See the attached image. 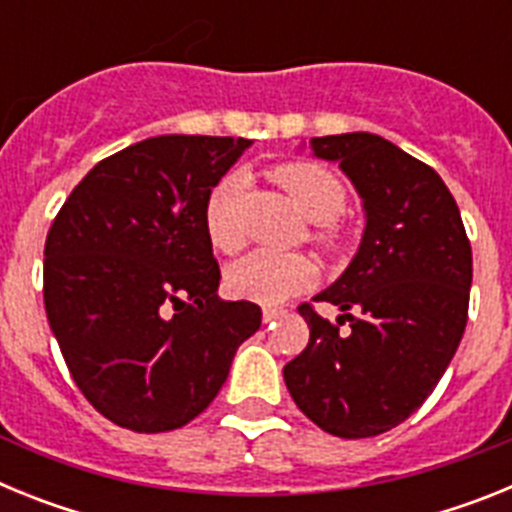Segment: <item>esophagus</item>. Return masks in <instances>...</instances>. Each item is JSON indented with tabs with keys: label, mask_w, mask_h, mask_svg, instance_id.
<instances>
[{
	"label": "esophagus",
	"mask_w": 512,
	"mask_h": 512,
	"mask_svg": "<svg viewBox=\"0 0 512 512\" xmlns=\"http://www.w3.org/2000/svg\"><path fill=\"white\" fill-rule=\"evenodd\" d=\"M282 315H284V310H277V307H264V312H261L264 323H274V320H279Z\"/></svg>",
	"instance_id": "1"
}]
</instances>
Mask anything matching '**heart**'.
<instances>
[{"instance_id": "1", "label": "heart", "mask_w": 512, "mask_h": 512, "mask_svg": "<svg viewBox=\"0 0 512 512\" xmlns=\"http://www.w3.org/2000/svg\"><path fill=\"white\" fill-rule=\"evenodd\" d=\"M274 179L289 192L302 215L315 223V238L325 246H336V220L346 210V187L333 171L312 161H292L274 169ZM238 194L241 179L235 174L223 176L210 189L205 200V233L217 251H235L241 246L238 228ZM318 269L305 253H279L256 248L246 253L225 271V287L233 297L279 305L310 287Z\"/></svg>"}]
</instances>
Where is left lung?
Returning a JSON list of instances; mask_svg holds the SVG:
<instances>
[{
  "mask_svg": "<svg viewBox=\"0 0 512 512\" xmlns=\"http://www.w3.org/2000/svg\"><path fill=\"white\" fill-rule=\"evenodd\" d=\"M336 161L366 212L348 269L315 300L336 305L348 334L310 305V343L284 366L297 408L323 431L369 438L410 418L431 395L467 328L472 246L441 176L372 133L310 140Z\"/></svg>",
  "mask_w": 512,
  "mask_h": 512,
  "instance_id": "left-lung-1",
  "label": "left lung"
}]
</instances>
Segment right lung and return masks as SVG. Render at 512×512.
<instances>
[{"instance_id": "obj_1", "label": "right lung", "mask_w": 512, "mask_h": 512, "mask_svg": "<svg viewBox=\"0 0 512 512\" xmlns=\"http://www.w3.org/2000/svg\"><path fill=\"white\" fill-rule=\"evenodd\" d=\"M246 138L158 135L89 171L45 238L43 297L76 387L135 433L215 400L261 307L217 297L205 200Z\"/></svg>"}]
</instances>
